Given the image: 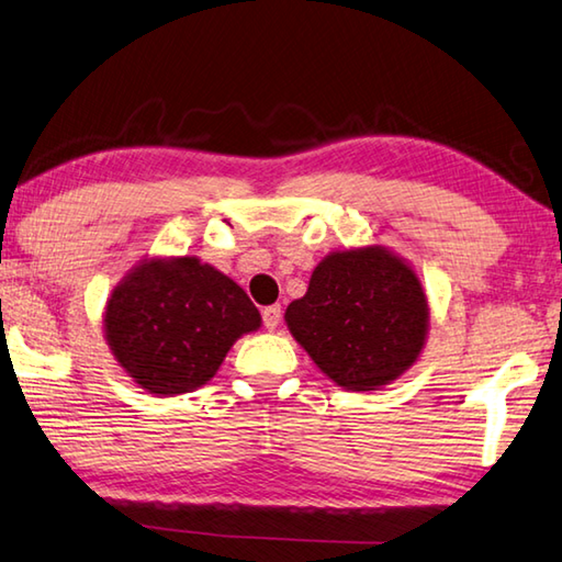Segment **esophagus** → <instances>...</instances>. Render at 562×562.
<instances>
[{"instance_id":"esophagus-1","label":"esophagus","mask_w":562,"mask_h":562,"mask_svg":"<svg viewBox=\"0 0 562 562\" xmlns=\"http://www.w3.org/2000/svg\"><path fill=\"white\" fill-rule=\"evenodd\" d=\"M280 319H282V310H280V304H270V307H265L262 310V324H265V329H278V324H280Z\"/></svg>"}]
</instances>
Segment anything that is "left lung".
<instances>
[{
  "instance_id": "left-lung-1",
  "label": "left lung",
  "mask_w": 562,
  "mask_h": 562,
  "mask_svg": "<svg viewBox=\"0 0 562 562\" xmlns=\"http://www.w3.org/2000/svg\"><path fill=\"white\" fill-rule=\"evenodd\" d=\"M284 322L336 385L379 391L420 359L430 307L411 265L366 246L326 255Z\"/></svg>"
}]
</instances>
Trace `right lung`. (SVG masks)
Masks as SVG:
<instances>
[{"label":"right lung","instance_id":"obj_1","mask_svg":"<svg viewBox=\"0 0 562 562\" xmlns=\"http://www.w3.org/2000/svg\"><path fill=\"white\" fill-rule=\"evenodd\" d=\"M105 339L125 373L159 397L209 383L260 312L228 274L183 258H147L112 290Z\"/></svg>","mask_w":562,"mask_h":562}]
</instances>
